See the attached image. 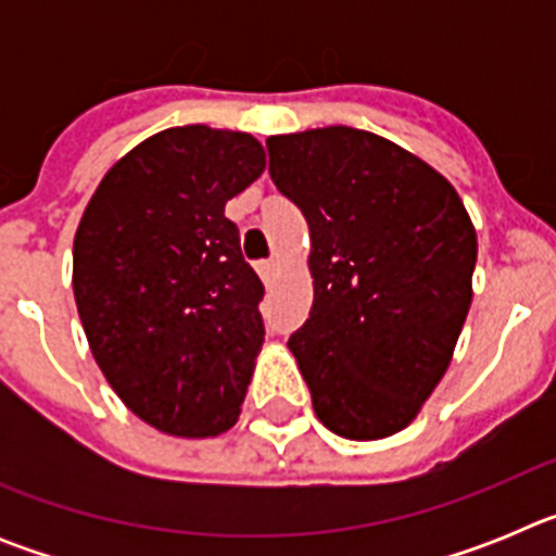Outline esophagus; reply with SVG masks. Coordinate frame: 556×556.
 Here are the masks:
<instances>
[{"label": "esophagus", "instance_id": "34e87169", "mask_svg": "<svg viewBox=\"0 0 556 556\" xmlns=\"http://www.w3.org/2000/svg\"><path fill=\"white\" fill-rule=\"evenodd\" d=\"M275 267H278V264H275L273 258H269V262H258V264H255V269H258V275H262V281H269V278H273Z\"/></svg>", "mask_w": 556, "mask_h": 556}]
</instances>
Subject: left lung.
<instances>
[{
	"label": "left lung",
	"instance_id": "8db88e82",
	"mask_svg": "<svg viewBox=\"0 0 556 556\" xmlns=\"http://www.w3.org/2000/svg\"><path fill=\"white\" fill-rule=\"evenodd\" d=\"M269 178L308 223L314 303L289 337L320 424L384 440L424 409L473 301L476 228L454 186L376 132L269 136Z\"/></svg>",
	"mask_w": 556,
	"mask_h": 556
}]
</instances>
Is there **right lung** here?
Here are the masks:
<instances>
[{"label": "right lung", "instance_id": "obj_1", "mask_svg": "<svg viewBox=\"0 0 556 556\" xmlns=\"http://www.w3.org/2000/svg\"><path fill=\"white\" fill-rule=\"evenodd\" d=\"M267 166L242 130L186 125L122 155L88 200L72 287L97 365L122 404L172 437L239 420L264 342V287L225 203Z\"/></svg>", "mask_w": 556, "mask_h": 556}]
</instances>
